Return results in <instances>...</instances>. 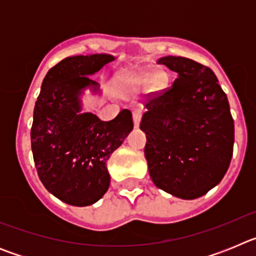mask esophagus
<instances>
[{
    "label": "esophagus",
    "instance_id": "34e87169",
    "mask_svg": "<svg viewBox=\"0 0 256 256\" xmlns=\"http://www.w3.org/2000/svg\"><path fill=\"white\" fill-rule=\"evenodd\" d=\"M142 114H144L142 108H134V110H133V122H134L136 128L140 126V122H141Z\"/></svg>",
    "mask_w": 256,
    "mask_h": 256
}]
</instances>
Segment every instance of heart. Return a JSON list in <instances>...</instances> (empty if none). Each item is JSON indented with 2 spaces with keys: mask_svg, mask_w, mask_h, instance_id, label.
<instances>
[{
  "mask_svg": "<svg viewBox=\"0 0 256 256\" xmlns=\"http://www.w3.org/2000/svg\"><path fill=\"white\" fill-rule=\"evenodd\" d=\"M126 83L133 90H140L144 84L150 88L151 91H160L166 82V76L162 70H154L150 72L148 69H133L126 76Z\"/></svg>",
  "mask_w": 256,
  "mask_h": 256,
  "instance_id": "1",
  "label": "heart"
}]
</instances>
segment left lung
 <instances>
[{
    "label": "left lung",
    "instance_id": "1",
    "mask_svg": "<svg viewBox=\"0 0 256 256\" xmlns=\"http://www.w3.org/2000/svg\"><path fill=\"white\" fill-rule=\"evenodd\" d=\"M177 73L173 86L150 94L140 128L148 173L162 191L194 200L227 173L234 124L227 94L210 68L180 56L158 60Z\"/></svg>",
    "mask_w": 256,
    "mask_h": 256
}]
</instances>
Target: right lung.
<instances>
[{
    "label": "right lung",
    "mask_w": 256,
    "mask_h": 256,
    "mask_svg": "<svg viewBox=\"0 0 256 256\" xmlns=\"http://www.w3.org/2000/svg\"><path fill=\"white\" fill-rule=\"evenodd\" d=\"M114 58L94 54L61 60L44 76L34 106L30 142L38 177L47 191L74 206L92 205L105 195L106 162L133 130L126 108L110 122L80 112L83 90L98 92L90 76Z\"/></svg>",
    "instance_id": "add662e5"
}]
</instances>
